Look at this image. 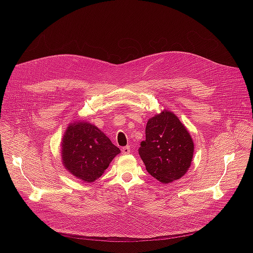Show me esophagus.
<instances>
[{
    "label": "esophagus",
    "mask_w": 253,
    "mask_h": 253,
    "mask_svg": "<svg viewBox=\"0 0 253 253\" xmlns=\"http://www.w3.org/2000/svg\"><path fill=\"white\" fill-rule=\"evenodd\" d=\"M130 152H131L130 146H126V147H123V148H122V153H123V154H129Z\"/></svg>",
    "instance_id": "1"
}]
</instances>
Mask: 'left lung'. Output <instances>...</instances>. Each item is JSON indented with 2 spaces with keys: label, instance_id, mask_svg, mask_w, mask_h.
Returning <instances> with one entry per match:
<instances>
[{
  "label": "left lung",
  "instance_id": "8db88e82",
  "mask_svg": "<svg viewBox=\"0 0 253 253\" xmlns=\"http://www.w3.org/2000/svg\"><path fill=\"white\" fill-rule=\"evenodd\" d=\"M145 134L138 151L148 173L162 183L181 178L191 164L194 144L178 117L161 112L148 120Z\"/></svg>",
  "mask_w": 253,
  "mask_h": 253
}]
</instances>
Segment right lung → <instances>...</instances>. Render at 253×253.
<instances>
[{"instance_id": "add662e5", "label": "right lung", "mask_w": 253, "mask_h": 253, "mask_svg": "<svg viewBox=\"0 0 253 253\" xmlns=\"http://www.w3.org/2000/svg\"><path fill=\"white\" fill-rule=\"evenodd\" d=\"M120 153L96 126L80 122L68 127L62 143V159L65 167L84 182H93Z\"/></svg>"}]
</instances>
